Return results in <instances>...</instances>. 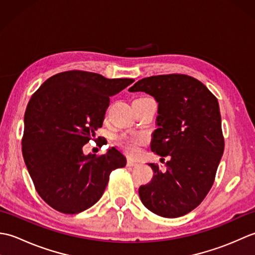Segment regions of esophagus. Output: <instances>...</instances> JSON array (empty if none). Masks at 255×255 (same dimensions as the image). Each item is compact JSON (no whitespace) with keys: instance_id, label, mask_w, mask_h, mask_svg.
Masks as SVG:
<instances>
[{"instance_id":"obj_1","label":"esophagus","mask_w":255,"mask_h":255,"mask_svg":"<svg viewBox=\"0 0 255 255\" xmlns=\"http://www.w3.org/2000/svg\"><path fill=\"white\" fill-rule=\"evenodd\" d=\"M137 165H138V163L136 161H133L131 159L127 160V166H137Z\"/></svg>"}]
</instances>
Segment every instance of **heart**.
<instances>
[{
    "label": "heart",
    "mask_w": 255,
    "mask_h": 255,
    "mask_svg": "<svg viewBox=\"0 0 255 255\" xmlns=\"http://www.w3.org/2000/svg\"><path fill=\"white\" fill-rule=\"evenodd\" d=\"M143 141H144L143 137L130 136V134H126V133L119 134V136L116 138L117 144L129 155L136 154L139 151V145Z\"/></svg>",
    "instance_id": "b5f03b06"
}]
</instances>
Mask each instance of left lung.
<instances>
[{
    "mask_svg": "<svg viewBox=\"0 0 255 255\" xmlns=\"http://www.w3.org/2000/svg\"><path fill=\"white\" fill-rule=\"evenodd\" d=\"M129 92H144L158 102L151 150L169 156L165 171L149 163L154 174L139 187L142 204L155 215L176 218L203 202L215 181L225 149L216 96L186 74H164L139 80Z\"/></svg>",
    "mask_w": 255,
    "mask_h": 255,
    "instance_id": "left-lung-1",
    "label": "left lung"
}]
</instances>
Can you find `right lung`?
Segmentation results:
<instances>
[{"mask_svg":"<svg viewBox=\"0 0 255 255\" xmlns=\"http://www.w3.org/2000/svg\"><path fill=\"white\" fill-rule=\"evenodd\" d=\"M133 81L72 70L49 78L30 97L23 158L37 193L53 209L73 215L92 207L111 172L126 165L114 147L97 156L85 155L83 145L102 127L110 97Z\"/></svg>","mask_w":255,"mask_h":255,"instance_id":"obj_1","label":"right lung"}]
</instances>
